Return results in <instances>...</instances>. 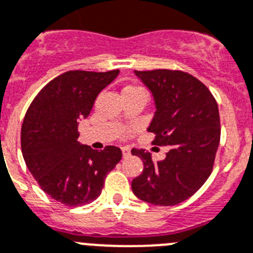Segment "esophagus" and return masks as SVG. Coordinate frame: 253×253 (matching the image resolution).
<instances>
[{
	"mask_svg": "<svg viewBox=\"0 0 253 253\" xmlns=\"http://www.w3.org/2000/svg\"><path fill=\"white\" fill-rule=\"evenodd\" d=\"M122 152H123V156H124V157L130 156V148L123 147V148H122Z\"/></svg>",
	"mask_w": 253,
	"mask_h": 253,
	"instance_id": "esophagus-1",
	"label": "esophagus"
}]
</instances>
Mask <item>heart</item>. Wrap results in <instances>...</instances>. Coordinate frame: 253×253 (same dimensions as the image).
Here are the masks:
<instances>
[{
  "label": "heart",
  "instance_id": "1",
  "mask_svg": "<svg viewBox=\"0 0 253 253\" xmlns=\"http://www.w3.org/2000/svg\"><path fill=\"white\" fill-rule=\"evenodd\" d=\"M135 88H137V87H126V88H124V89H135ZM124 89H123V90H124Z\"/></svg>",
  "mask_w": 253,
  "mask_h": 253
}]
</instances>
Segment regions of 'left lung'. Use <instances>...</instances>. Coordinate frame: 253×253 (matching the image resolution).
<instances>
[{
  "label": "left lung",
  "mask_w": 253,
  "mask_h": 253,
  "mask_svg": "<svg viewBox=\"0 0 253 253\" xmlns=\"http://www.w3.org/2000/svg\"><path fill=\"white\" fill-rule=\"evenodd\" d=\"M134 73L155 100L156 111L147 128L156 134L152 143L168 146L169 152L155 163L150 152L131 150V155L143 161L131 191L148 204L178 205L193 196L212 171L220 142L217 103L202 82L184 71Z\"/></svg>",
  "instance_id": "left-lung-1"
}]
</instances>
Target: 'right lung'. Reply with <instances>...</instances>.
Segmentation results:
<instances>
[{"label": "right lung", "instance_id": "right-lung-1", "mask_svg": "<svg viewBox=\"0 0 253 253\" xmlns=\"http://www.w3.org/2000/svg\"><path fill=\"white\" fill-rule=\"evenodd\" d=\"M119 70H71L49 82L30 103L21 126L28 169L48 196L70 207L96 200L105 178L122 160V150H92L78 142V125Z\"/></svg>", "mask_w": 253, "mask_h": 253}]
</instances>
